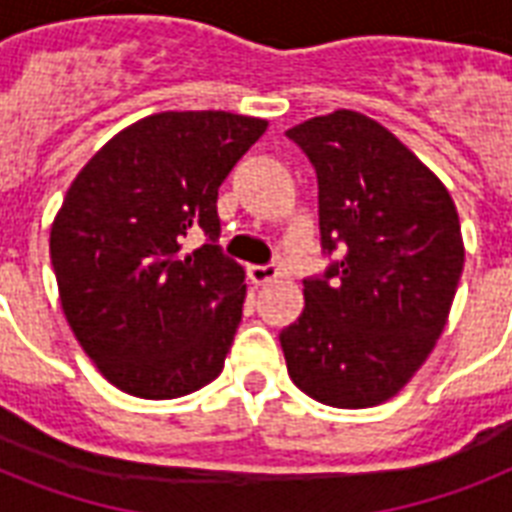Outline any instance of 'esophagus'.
<instances>
[{"label": "esophagus", "instance_id": "34e87169", "mask_svg": "<svg viewBox=\"0 0 512 512\" xmlns=\"http://www.w3.org/2000/svg\"><path fill=\"white\" fill-rule=\"evenodd\" d=\"M249 279L255 281V284H268V281H273L276 276H279V265H249L247 268Z\"/></svg>", "mask_w": 512, "mask_h": 512}]
</instances>
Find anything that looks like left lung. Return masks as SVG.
Segmentation results:
<instances>
[{
  "label": "left lung",
  "mask_w": 512,
  "mask_h": 512,
  "mask_svg": "<svg viewBox=\"0 0 512 512\" xmlns=\"http://www.w3.org/2000/svg\"><path fill=\"white\" fill-rule=\"evenodd\" d=\"M319 180L321 252L305 308L281 329L297 388L364 409L412 380L446 327L465 247L452 196L401 140L356 111L287 130Z\"/></svg>",
  "instance_id": "left-lung-1"
}]
</instances>
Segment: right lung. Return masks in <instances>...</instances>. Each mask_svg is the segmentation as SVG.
I'll list each match as a JSON object with an SVG mask.
<instances>
[{
  "label": "right lung",
  "mask_w": 512,
  "mask_h": 512,
  "mask_svg": "<svg viewBox=\"0 0 512 512\" xmlns=\"http://www.w3.org/2000/svg\"><path fill=\"white\" fill-rule=\"evenodd\" d=\"M265 127L228 111L146 116L68 188L50 233L60 305L124 393L177 398L223 372L247 284L220 247L217 188ZM188 232L208 241L183 253Z\"/></svg>",
  "instance_id": "1"
}]
</instances>
